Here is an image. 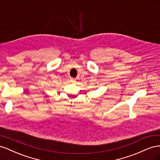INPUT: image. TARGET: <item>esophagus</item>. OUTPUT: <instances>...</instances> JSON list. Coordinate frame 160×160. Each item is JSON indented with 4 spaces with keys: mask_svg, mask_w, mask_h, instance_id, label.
Returning <instances> with one entry per match:
<instances>
[{
    "mask_svg": "<svg viewBox=\"0 0 160 160\" xmlns=\"http://www.w3.org/2000/svg\"><path fill=\"white\" fill-rule=\"evenodd\" d=\"M70 81H71V83H74V80L73 79H70Z\"/></svg>",
    "mask_w": 160,
    "mask_h": 160,
    "instance_id": "obj_1",
    "label": "esophagus"
}]
</instances>
